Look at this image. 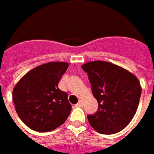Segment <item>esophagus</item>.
I'll use <instances>...</instances> for the list:
<instances>
[{
  "mask_svg": "<svg viewBox=\"0 0 154 154\" xmlns=\"http://www.w3.org/2000/svg\"><path fill=\"white\" fill-rule=\"evenodd\" d=\"M82 105H83V103H82V101H79V102H78V103H76V105H75V106H76V107H82Z\"/></svg>",
  "mask_w": 154,
  "mask_h": 154,
  "instance_id": "1",
  "label": "esophagus"
}]
</instances>
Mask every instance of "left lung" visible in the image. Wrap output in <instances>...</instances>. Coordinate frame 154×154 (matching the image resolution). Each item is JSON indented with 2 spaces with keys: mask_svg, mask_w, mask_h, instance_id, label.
Segmentation results:
<instances>
[{
  "mask_svg": "<svg viewBox=\"0 0 154 154\" xmlns=\"http://www.w3.org/2000/svg\"><path fill=\"white\" fill-rule=\"evenodd\" d=\"M87 73L98 109L88 115L90 125L97 132L112 134L120 132L135 114L141 94L139 80L129 71L103 61L81 66Z\"/></svg>",
  "mask_w": 154,
  "mask_h": 154,
  "instance_id": "1",
  "label": "left lung"
}]
</instances>
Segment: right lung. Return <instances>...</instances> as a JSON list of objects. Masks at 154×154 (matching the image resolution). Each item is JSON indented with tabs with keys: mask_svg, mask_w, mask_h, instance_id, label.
<instances>
[{
	"mask_svg": "<svg viewBox=\"0 0 154 154\" xmlns=\"http://www.w3.org/2000/svg\"><path fill=\"white\" fill-rule=\"evenodd\" d=\"M68 62L45 63L29 71L13 91L15 109L21 121L32 130L48 132L61 126L71 111L68 93L58 83Z\"/></svg>",
	"mask_w": 154,
	"mask_h": 154,
	"instance_id": "right-lung-1",
	"label": "right lung"
}]
</instances>
